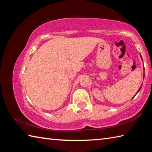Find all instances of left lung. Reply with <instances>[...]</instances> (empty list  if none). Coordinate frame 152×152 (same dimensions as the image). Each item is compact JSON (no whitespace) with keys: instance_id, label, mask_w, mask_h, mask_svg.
<instances>
[{"instance_id":"obj_1","label":"left lung","mask_w":152,"mask_h":152,"mask_svg":"<svg viewBox=\"0 0 152 152\" xmlns=\"http://www.w3.org/2000/svg\"><path fill=\"white\" fill-rule=\"evenodd\" d=\"M140 89H141V88H140V90H139V91H138V92H139V91H140Z\"/></svg>"}]
</instances>
